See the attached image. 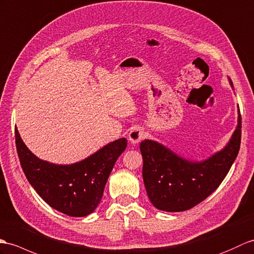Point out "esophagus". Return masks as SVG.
I'll return each instance as SVG.
<instances>
[{
  "label": "esophagus",
  "instance_id": "esophagus-1",
  "mask_svg": "<svg viewBox=\"0 0 254 254\" xmlns=\"http://www.w3.org/2000/svg\"><path fill=\"white\" fill-rule=\"evenodd\" d=\"M145 132L140 127H134L128 133V139L132 141L133 144H137L141 139L145 138Z\"/></svg>",
  "mask_w": 254,
  "mask_h": 254
}]
</instances>
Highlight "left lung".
Segmentation results:
<instances>
[{"instance_id": "left-lung-1", "label": "left lung", "mask_w": 254, "mask_h": 254, "mask_svg": "<svg viewBox=\"0 0 254 254\" xmlns=\"http://www.w3.org/2000/svg\"><path fill=\"white\" fill-rule=\"evenodd\" d=\"M240 140L238 110V126L232 139L223 150L202 162L187 161L156 141H141L143 179L151 203L159 210L181 212L203 201L225 179L239 152Z\"/></svg>"}]
</instances>
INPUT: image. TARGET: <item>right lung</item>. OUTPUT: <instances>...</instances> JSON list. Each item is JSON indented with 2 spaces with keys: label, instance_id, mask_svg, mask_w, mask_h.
Wrapping results in <instances>:
<instances>
[{
  "label": "right lung",
  "instance_id": "right-lung-1",
  "mask_svg": "<svg viewBox=\"0 0 254 254\" xmlns=\"http://www.w3.org/2000/svg\"><path fill=\"white\" fill-rule=\"evenodd\" d=\"M15 139L23 173L39 196L55 210L76 217L86 216L96 209L111 170L127 148V139L120 138L83 161L60 166L35 157L16 127Z\"/></svg>",
  "mask_w": 254,
  "mask_h": 254
}]
</instances>
